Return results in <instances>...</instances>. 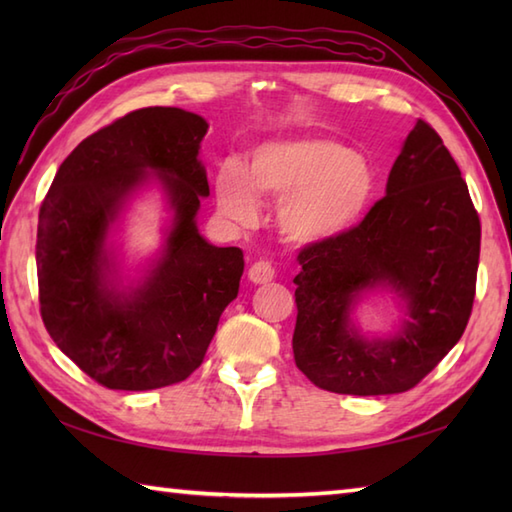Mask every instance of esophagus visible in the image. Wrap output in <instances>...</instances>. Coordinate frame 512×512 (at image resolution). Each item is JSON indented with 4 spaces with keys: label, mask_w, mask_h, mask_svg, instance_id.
I'll return each mask as SVG.
<instances>
[{
    "label": "esophagus",
    "mask_w": 512,
    "mask_h": 512,
    "mask_svg": "<svg viewBox=\"0 0 512 512\" xmlns=\"http://www.w3.org/2000/svg\"><path fill=\"white\" fill-rule=\"evenodd\" d=\"M277 275V270L273 266V262H268V259H259L248 270V279L253 281V284H268V281H273Z\"/></svg>",
    "instance_id": "1"
}]
</instances>
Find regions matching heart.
Wrapping results in <instances>:
<instances>
[{"label":"heart","mask_w":512,"mask_h":512,"mask_svg":"<svg viewBox=\"0 0 512 512\" xmlns=\"http://www.w3.org/2000/svg\"><path fill=\"white\" fill-rule=\"evenodd\" d=\"M374 187V169L361 154L330 138H295L259 147L244 171L226 162L217 173V204L233 220L250 222L255 198L279 200L281 235L317 244L358 224Z\"/></svg>","instance_id":"obj_1"}]
</instances>
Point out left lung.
Masks as SVG:
<instances>
[{
    "label": "left lung",
    "mask_w": 512,
    "mask_h": 512,
    "mask_svg": "<svg viewBox=\"0 0 512 512\" xmlns=\"http://www.w3.org/2000/svg\"><path fill=\"white\" fill-rule=\"evenodd\" d=\"M480 237L458 162L436 129L418 121L389 171L385 198L350 231L299 250L297 367L334 394L416 387L469 323ZM380 280L410 299L412 321L396 340L367 344L346 328V310L358 291Z\"/></svg>",
    "instance_id": "8db88e82"
}]
</instances>
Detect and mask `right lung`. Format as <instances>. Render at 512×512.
<instances>
[{
	"label": "right lung",
	"mask_w": 512,
	"mask_h": 512,
	"mask_svg": "<svg viewBox=\"0 0 512 512\" xmlns=\"http://www.w3.org/2000/svg\"><path fill=\"white\" fill-rule=\"evenodd\" d=\"M206 121L178 107H143L101 127L61 162L39 209V308L52 341L107 389L182 383L204 361L224 308L237 297L244 255L195 228L209 195L198 160ZM143 168L169 172L177 220L148 284L129 300L104 288L102 244Z\"/></svg>",
	"instance_id": "add662e5"
}]
</instances>
